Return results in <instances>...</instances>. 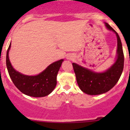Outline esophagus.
Masks as SVG:
<instances>
[{
    "instance_id": "obj_1",
    "label": "esophagus",
    "mask_w": 130,
    "mask_h": 130,
    "mask_svg": "<svg viewBox=\"0 0 130 130\" xmlns=\"http://www.w3.org/2000/svg\"><path fill=\"white\" fill-rule=\"evenodd\" d=\"M67 59H70V60H71V59H72V58H70H70H67Z\"/></svg>"
}]
</instances>
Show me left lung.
I'll return each mask as SVG.
<instances>
[{"instance_id": "left-lung-1", "label": "left lung", "mask_w": 130, "mask_h": 130, "mask_svg": "<svg viewBox=\"0 0 130 130\" xmlns=\"http://www.w3.org/2000/svg\"><path fill=\"white\" fill-rule=\"evenodd\" d=\"M106 28L116 34L117 37V55L115 62L106 71L96 72L75 63L72 65L78 86L83 92L89 95H99L111 90L120 79L124 67V54L118 34L107 23Z\"/></svg>"}]
</instances>
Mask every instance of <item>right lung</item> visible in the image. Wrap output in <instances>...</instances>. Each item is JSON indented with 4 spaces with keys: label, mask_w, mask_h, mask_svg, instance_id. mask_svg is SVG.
Returning a JSON list of instances; mask_svg holds the SVG:
<instances>
[{
    "label": "right lung",
    "mask_w": 130,
    "mask_h": 130,
    "mask_svg": "<svg viewBox=\"0 0 130 130\" xmlns=\"http://www.w3.org/2000/svg\"><path fill=\"white\" fill-rule=\"evenodd\" d=\"M10 43L6 55V65L10 78L22 93L35 98L49 95L57 86V76L63 59L55 61L36 75H26L16 71L12 66L9 58Z\"/></svg>",
    "instance_id": "1"
}]
</instances>
